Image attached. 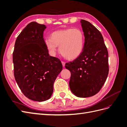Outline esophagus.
<instances>
[{"instance_id":"esophagus-1","label":"esophagus","mask_w":127,"mask_h":127,"mask_svg":"<svg viewBox=\"0 0 127 127\" xmlns=\"http://www.w3.org/2000/svg\"><path fill=\"white\" fill-rule=\"evenodd\" d=\"M61 63H62L63 67H64L65 66V62H64V61H61Z\"/></svg>"}]
</instances>
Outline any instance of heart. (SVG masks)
I'll return each instance as SVG.
<instances>
[{
  "label": "heart",
  "mask_w": 127,
  "mask_h": 127,
  "mask_svg": "<svg viewBox=\"0 0 127 127\" xmlns=\"http://www.w3.org/2000/svg\"><path fill=\"white\" fill-rule=\"evenodd\" d=\"M85 44V35L79 29L59 30L51 34V39H46L45 44L52 55H55L57 46L64 58L73 60L82 54Z\"/></svg>",
  "instance_id": "heart-1"
}]
</instances>
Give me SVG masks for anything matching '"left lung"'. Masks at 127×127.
<instances>
[{"label": "left lung", "mask_w": 127, "mask_h": 127, "mask_svg": "<svg viewBox=\"0 0 127 127\" xmlns=\"http://www.w3.org/2000/svg\"><path fill=\"white\" fill-rule=\"evenodd\" d=\"M85 35L82 54L65 68L71 72L69 85L72 93L79 97L97 94L109 74L108 51L101 32L87 21H80Z\"/></svg>", "instance_id": "8db88e82"}]
</instances>
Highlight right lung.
Listing matches in <instances>:
<instances>
[{"label": "right lung", "instance_id": "right-lung-1", "mask_svg": "<svg viewBox=\"0 0 127 127\" xmlns=\"http://www.w3.org/2000/svg\"><path fill=\"white\" fill-rule=\"evenodd\" d=\"M46 26L30 23L19 34L13 53L14 74L17 85L26 97L42 102L51 97L53 84L63 65L50 56L45 44Z\"/></svg>", "mask_w": 127, "mask_h": 127}]
</instances>
